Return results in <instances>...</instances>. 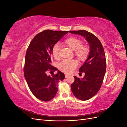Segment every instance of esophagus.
Instances as JSON below:
<instances>
[{
    "label": "esophagus",
    "instance_id": "1",
    "mask_svg": "<svg viewBox=\"0 0 127 127\" xmlns=\"http://www.w3.org/2000/svg\"><path fill=\"white\" fill-rule=\"evenodd\" d=\"M65 78H67V77H68V76H69V75H68V74H65Z\"/></svg>",
    "mask_w": 127,
    "mask_h": 127
}]
</instances>
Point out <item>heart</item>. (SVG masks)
<instances>
[{"mask_svg": "<svg viewBox=\"0 0 127 127\" xmlns=\"http://www.w3.org/2000/svg\"><path fill=\"white\" fill-rule=\"evenodd\" d=\"M66 43L72 50L74 51L75 54L80 60L85 59L89 54V49L82 44L81 40L76 37H70L65 41ZM60 44L58 42L53 45L52 49V55L55 58L59 57ZM78 63L75 59H65L59 64V68L62 71L69 74L77 67Z\"/></svg>", "mask_w": 127, "mask_h": 127, "instance_id": "obj_1", "label": "heart"}]
</instances>
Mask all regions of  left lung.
Segmentation results:
<instances>
[{"label": "left lung", "instance_id": "1", "mask_svg": "<svg viewBox=\"0 0 127 127\" xmlns=\"http://www.w3.org/2000/svg\"><path fill=\"white\" fill-rule=\"evenodd\" d=\"M82 35L90 44V52L87 59L79 68L80 73L84 72L83 78L74 76L71 89L75 96L82 101L93 97L100 89L106 72V64L104 50L100 41L93 34L85 30L69 31Z\"/></svg>", "mask_w": 127, "mask_h": 127}]
</instances>
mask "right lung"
I'll return each mask as SVG.
<instances>
[{"label": "right lung", "mask_w": 127, "mask_h": 127, "mask_svg": "<svg viewBox=\"0 0 127 127\" xmlns=\"http://www.w3.org/2000/svg\"><path fill=\"white\" fill-rule=\"evenodd\" d=\"M68 31L44 30L37 34L27 49L24 75L32 94L42 101H49L55 96L57 84L64 78V73L51 64L52 49ZM58 70L56 74L46 75L47 72Z\"/></svg>", "instance_id": "add662e5"}]
</instances>
